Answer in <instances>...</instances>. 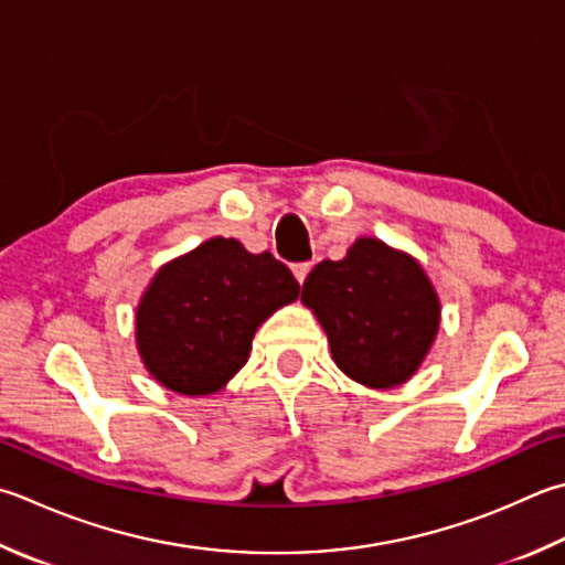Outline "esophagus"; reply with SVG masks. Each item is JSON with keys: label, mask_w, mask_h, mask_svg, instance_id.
I'll use <instances>...</instances> for the list:
<instances>
[{"label": "esophagus", "mask_w": 565, "mask_h": 565, "mask_svg": "<svg viewBox=\"0 0 565 565\" xmlns=\"http://www.w3.org/2000/svg\"><path fill=\"white\" fill-rule=\"evenodd\" d=\"M310 270H312L310 263H297V265H292V275H295V280L300 282V285L307 280V275H310Z\"/></svg>", "instance_id": "34e87169"}]
</instances>
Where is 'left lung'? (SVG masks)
<instances>
[{"label": "left lung", "mask_w": 565, "mask_h": 565, "mask_svg": "<svg viewBox=\"0 0 565 565\" xmlns=\"http://www.w3.org/2000/svg\"><path fill=\"white\" fill-rule=\"evenodd\" d=\"M302 305L322 324L334 364L376 391L396 388L420 369L443 315L420 260L374 236L356 238L342 260L315 265Z\"/></svg>", "instance_id": "1"}]
</instances>
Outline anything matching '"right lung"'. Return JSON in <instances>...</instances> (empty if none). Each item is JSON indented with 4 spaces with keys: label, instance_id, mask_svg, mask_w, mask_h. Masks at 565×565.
<instances>
[{
    "label": "right lung",
    "instance_id": "add662e5",
    "mask_svg": "<svg viewBox=\"0 0 565 565\" xmlns=\"http://www.w3.org/2000/svg\"><path fill=\"white\" fill-rule=\"evenodd\" d=\"M300 295L287 265L209 238L164 263L137 302L135 344L145 369L182 396H211L246 366L258 327Z\"/></svg>",
    "mask_w": 565,
    "mask_h": 565
}]
</instances>
